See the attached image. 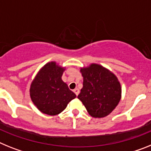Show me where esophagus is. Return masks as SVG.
<instances>
[{
    "label": "esophagus",
    "instance_id": "obj_1",
    "mask_svg": "<svg viewBox=\"0 0 151 151\" xmlns=\"http://www.w3.org/2000/svg\"><path fill=\"white\" fill-rule=\"evenodd\" d=\"M74 93L76 94V96H78V94H79V93H80V90H79V89L76 88L74 90Z\"/></svg>",
    "mask_w": 151,
    "mask_h": 151
}]
</instances>
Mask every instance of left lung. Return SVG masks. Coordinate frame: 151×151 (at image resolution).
<instances>
[{"label":"left lung","mask_w":151,"mask_h":151,"mask_svg":"<svg viewBox=\"0 0 151 151\" xmlns=\"http://www.w3.org/2000/svg\"><path fill=\"white\" fill-rule=\"evenodd\" d=\"M83 88L77 98L94 118L107 116L115 109L122 96V87L116 76L97 64L81 69Z\"/></svg>","instance_id":"8db88e82"}]
</instances>
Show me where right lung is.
Returning a JSON list of instances; mask_svg holds the SVG:
<instances>
[{"instance_id":"add662e5","label":"right lung","mask_w":151,"mask_h":151,"mask_svg":"<svg viewBox=\"0 0 151 151\" xmlns=\"http://www.w3.org/2000/svg\"><path fill=\"white\" fill-rule=\"evenodd\" d=\"M65 70L55 61H51L41 68L32 81L30 97L42 113L49 115L61 113L76 97L75 93L61 80Z\"/></svg>"}]
</instances>
